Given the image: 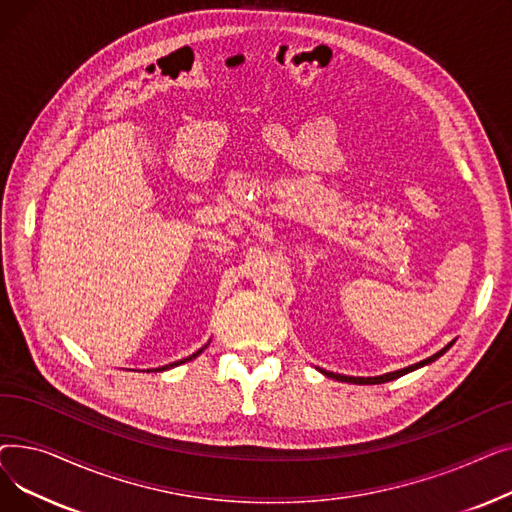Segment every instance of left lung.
Segmentation results:
<instances>
[{
  "mask_svg": "<svg viewBox=\"0 0 512 512\" xmlns=\"http://www.w3.org/2000/svg\"><path fill=\"white\" fill-rule=\"evenodd\" d=\"M452 342H454V340H452ZM452 342L446 344L440 353L432 355V357L421 361V363H415V365H411V367L398 369V371H392V373H386V375H378V378H348V375H338V373H330V371H324V373L328 375V378H336V380H340V382H351V384H384V382H392V380L400 378V375H405V373H409V371H413V369H419V367H423V365H427V363L436 361L438 357H442V355L448 351V348L452 346Z\"/></svg>",
  "mask_w": 512,
  "mask_h": 512,
  "instance_id": "1",
  "label": "left lung"
}]
</instances>
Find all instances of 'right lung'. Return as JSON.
<instances>
[{"label": "right lung", "mask_w": 512, "mask_h": 512, "mask_svg": "<svg viewBox=\"0 0 512 512\" xmlns=\"http://www.w3.org/2000/svg\"><path fill=\"white\" fill-rule=\"evenodd\" d=\"M201 351H203V348H201ZM201 351H197L195 355H191V357H188V359H182V361H176V363H170V365H166V367H159V369H155V371H164V369H170V367H176V365H180V363H186V361H191V359H195L197 355H201Z\"/></svg>", "instance_id": "add662e5"}]
</instances>
